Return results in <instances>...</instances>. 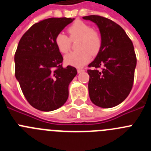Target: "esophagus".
Listing matches in <instances>:
<instances>
[{"instance_id": "obj_1", "label": "esophagus", "mask_w": 151, "mask_h": 151, "mask_svg": "<svg viewBox=\"0 0 151 151\" xmlns=\"http://www.w3.org/2000/svg\"><path fill=\"white\" fill-rule=\"evenodd\" d=\"M77 71H78V73H82V72H84V69L78 68V69H77Z\"/></svg>"}]
</instances>
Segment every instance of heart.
Listing matches in <instances>:
<instances>
[{
    "label": "heart",
    "mask_w": 151,
    "mask_h": 151,
    "mask_svg": "<svg viewBox=\"0 0 151 151\" xmlns=\"http://www.w3.org/2000/svg\"><path fill=\"white\" fill-rule=\"evenodd\" d=\"M71 40L78 39L76 48L78 50L71 52L65 56L66 63L81 67L89 62L91 54H96L101 46V38L97 31L92 29L88 24L82 21H76L68 28ZM70 39L66 35L60 32L55 37V45L60 52L65 54L70 47Z\"/></svg>",
    "instance_id": "obj_1"
}]
</instances>
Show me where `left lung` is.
<instances>
[{
	"label": "left lung",
	"mask_w": 151,
	"mask_h": 151,
	"mask_svg": "<svg viewBox=\"0 0 151 151\" xmlns=\"http://www.w3.org/2000/svg\"><path fill=\"white\" fill-rule=\"evenodd\" d=\"M84 19L94 22L99 29L101 46L88 65V92L91 102L102 108L117 106L132 88L137 59L133 44L118 24L100 16Z\"/></svg>",
	"instance_id": "left-lung-1"
}]
</instances>
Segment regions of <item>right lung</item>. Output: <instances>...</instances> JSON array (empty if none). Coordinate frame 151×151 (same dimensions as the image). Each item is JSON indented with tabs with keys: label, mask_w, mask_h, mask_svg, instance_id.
<instances>
[{
	"label": "right lung",
	"mask_w": 151,
	"mask_h": 151,
	"mask_svg": "<svg viewBox=\"0 0 151 151\" xmlns=\"http://www.w3.org/2000/svg\"><path fill=\"white\" fill-rule=\"evenodd\" d=\"M75 19L49 18L34 24L22 35L16 51L15 76L33 107L53 111L66 103L69 85L76 76L73 66L63 67L55 37Z\"/></svg>",
	"instance_id": "add662e5"
}]
</instances>
